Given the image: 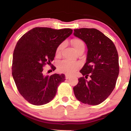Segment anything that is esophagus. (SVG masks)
<instances>
[{
    "label": "esophagus",
    "mask_w": 131,
    "mask_h": 131,
    "mask_svg": "<svg viewBox=\"0 0 131 131\" xmlns=\"http://www.w3.org/2000/svg\"><path fill=\"white\" fill-rule=\"evenodd\" d=\"M70 77H70V75H68V74H66V75H65V78H66V79H69V78Z\"/></svg>",
    "instance_id": "esophagus-1"
}]
</instances>
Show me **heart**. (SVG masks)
Returning <instances> with one entry per match:
<instances>
[{
  "mask_svg": "<svg viewBox=\"0 0 131 131\" xmlns=\"http://www.w3.org/2000/svg\"><path fill=\"white\" fill-rule=\"evenodd\" d=\"M72 45L75 49L76 52L78 53L81 50L84 51L85 45L83 41L79 38H74L71 40ZM63 44L61 43L57 47L55 52L56 57H59L61 54ZM80 68V64L78 62H69L68 60H63L58 64V68L60 72L65 73L68 75H71L75 72Z\"/></svg>",
  "mask_w": 131,
  "mask_h": 131,
  "instance_id": "heart-1",
  "label": "heart"
}]
</instances>
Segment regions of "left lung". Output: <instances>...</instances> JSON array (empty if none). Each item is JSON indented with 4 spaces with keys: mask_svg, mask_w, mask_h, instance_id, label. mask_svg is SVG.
<instances>
[{
    "mask_svg": "<svg viewBox=\"0 0 131 131\" xmlns=\"http://www.w3.org/2000/svg\"><path fill=\"white\" fill-rule=\"evenodd\" d=\"M74 35L84 41L88 49L86 62L80 71L83 77L73 87L74 93L80 102L99 105L115 87L119 72L118 52L112 41L97 29H74Z\"/></svg>",
    "mask_w": 131,
    "mask_h": 131,
    "instance_id": "1",
    "label": "left lung"
}]
</instances>
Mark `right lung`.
<instances>
[{
	"label": "right lung",
	"mask_w": 131,
	"mask_h": 131,
	"mask_svg": "<svg viewBox=\"0 0 131 131\" xmlns=\"http://www.w3.org/2000/svg\"><path fill=\"white\" fill-rule=\"evenodd\" d=\"M71 29L36 27L17 41L13 54L12 73L17 89L25 100L34 105L51 101L58 86L65 81L64 74L43 75L47 64L53 61L57 47L72 34ZM54 71L56 68L51 67Z\"/></svg>",
	"instance_id": "add662e5"
}]
</instances>
